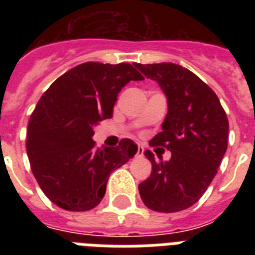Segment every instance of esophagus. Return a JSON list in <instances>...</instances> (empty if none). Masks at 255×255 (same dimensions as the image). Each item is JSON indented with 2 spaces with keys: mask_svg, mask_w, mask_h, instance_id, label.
Here are the masks:
<instances>
[{
  "mask_svg": "<svg viewBox=\"0 0 255 255\" xmlns=\"http://www.w3.org/2000/svg\"><path fill=\"white\" fill-rule=\"evenodd\" d=\"M143 152H144V148L143 145H137V151H136V156H143Z\"/></svg>",
  "mask_w": 255,
  "mask_h": 255,
  "instance_id": "34e87169",
  "label": "esophagus"
}]
</instances>
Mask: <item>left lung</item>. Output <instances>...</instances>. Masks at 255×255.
<instances>
[{"mask_svg": "<svg viewBox=\"0 0 255 255\" xmlns=\"http://www.w3.org/2000/svg\"><path fill=\"white\" fill-rule=\"evenodd\" d=\"M147 78L159 83L167 96L168 114L151 145L170 151L168 161H156L151 151V176L139 184L147 208L173 213L188 209L200 200L214 178L228 148L229 122L217 95L182 66L174 63L140 65Z\"/></svg>", "mask_w": 255, "mask_h": 255, "instance_id": "obj_1", "label": "left lung"}]
</instances>
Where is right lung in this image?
I'll return each instance as SVG.
<instances>
[{"label": "right lung", "instance_id": "add662e5", "mask_svg": "<svg viewBox=\"0 0 255 255\" xmlns=\"http://www.w3.org/2000/svg\"><path fill=\"white\" fill-rule=\"evenodd\" d=\"M143 75L129 63L86 62L41 96L27 126L26 151L43 193L62 209L85 212L106 193L110 174L133 157L132 140L95 148L94 127L111 119L118 94Z\"/></svg>", "mask_w": 255, "mask_h": 255}]
</instances>
